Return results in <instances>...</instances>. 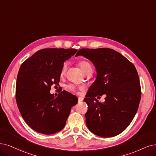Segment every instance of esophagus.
Here are the masks:
<instances>
[{"label":"esophagus","mask_w":156,"mask_h":156,"mask_svg":"<svg viewBox=\"0 0 156 156\" xmlns=\"http://www.w3.org/2000/svg\"><path fill=\"white\" fill-rule=\"evenodd\" d=\"M83 101V97H78V101L79 102H81Z\"/></svg>","instance_id":"esophagus-1"}]
</instances>
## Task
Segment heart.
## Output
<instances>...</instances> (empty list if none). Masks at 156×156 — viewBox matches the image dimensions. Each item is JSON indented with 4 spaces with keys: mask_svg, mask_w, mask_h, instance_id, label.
<instances>
[{
    "mask_svg": "<svg viewBox=\"0 0 156 156\" xmlns=\"http://www.w3.org/2000/svg\"><path fill=\"white\" fill-rule=\"evenodd\" d=\"M79 65L81 68V70L84 72V74L86 73H88L89 72H93V67L91 64L88 61L86 60H82L79 62ZM67 69V63H64L63 65H62L61 69H60V75L61 76H63L65 73H66ZM67 88L68 90L73 91H75V87L72 85H69L68 86Z\"/></svg>",
    "mask_w": 156,
    "mask_h": 156,
    "instance_id": "obj_1",
    "label": "heart"
}]
</instances>
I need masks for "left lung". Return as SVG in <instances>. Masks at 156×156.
I'll list each match as a JSON object with an SVG mask.
<instances>
[{
  "label": "left lung",
  "mask_w": 156,
  "mask_h": 156,
  "mask_svg": "<svg viewBox=\"0 0 156 156\" xmlns=\"http://www.w3.org/2000/svg\"><path fill=\"white\" fill-rule=\"evenodd\" d=\"M83 55L94 64L97 76L84 99L88 106L85 114L91 132L103 138L122 133L138 111L141 91L134 65L111 48H81L76 56ZM105 94L103 103L96 96Z\"/></svg>",
  "instance_id": "8db88e82"
}]
</instances>
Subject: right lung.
<instances>
[{"label": "right lung", "mask_w": 156, "mask_h": 156, "mask_svg": "<svg viewBox=\"0 0 156 156\" xmlns=\"http://www.w3.org/2000/svg\"><path fill=\"white\" fill-rule=\"evenodd\" d=\"M77 51L74 48H43L25 61L20 67L15 97L18 109L27 125L35 131L52 134L65 126L77 97L64 90L57 97L50 93L59 85L64 61Z\"/></svg>", "instance_id": "1"}]
</instances>
